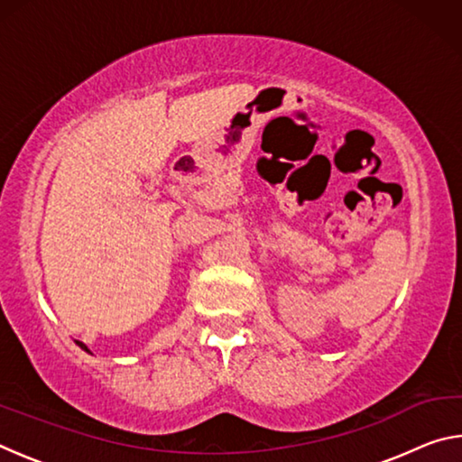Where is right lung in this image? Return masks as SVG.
<instances>
[{"label":"right lung","mask_w":462,"mask_h":462,"mask_svg":"<svg viewBox=\"0 0 462 462\" xmlns=\"http://www.w3.org/2000/svg\"><path fill=\"white\" fill-rule=\"evenodd\" d=\"M75 342H77V346H81V348L85 350V353H89V348H88V346H85V344H83L81 340H75Z\"/></svg>","instance_id":"right-lung-1"}]
</instances>
